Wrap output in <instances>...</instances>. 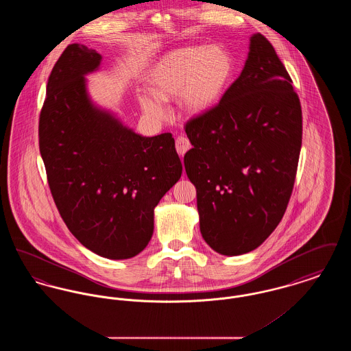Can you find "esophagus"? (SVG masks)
<instances>
[{
  "label": "esophagus",
  "mask_w": 351,
  "mask_h": 351,
  "mask_svg": "<svg viewBox=\"0 0 351 351\" xmlns=\"http://www.w3.org/2000/svg\"><path fill=\"white\" fill-rule=\"evenodd\" d=\"M175 147H176L178 154H179L180 156H183L184 154H185L186 151L189 150L192 146H191V142H189V139L182 135V136H178V138H176V142H175Z\"/></svg>",
  "instance_id": "esophagus-1"
}]
</instances>
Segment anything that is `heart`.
Instances as JSON below:
<instances>
[{"label": "heart", "mask_w": 351, "mask_h": 351, "mask_svg": "<svg viewBox=\"0 0 351 351\" xmlns=\"http://www.w3.org/2000/svg\"><path fill=\"white\" fill-rule=\"evenodd\" d=\"M233 72V59L221 46H188L171 51L151 73L154 95L141 96L142 109L151 117L162 119L166 116L163 101L182 96L188 113H202L221 99Z\"/></svg>", "instance_id": "b5f03b06"}]
</instances>
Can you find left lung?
Returning a JSON list of instances; mask_svg holds the SVG:
<instances>
[{
  "label": "left lung",
  "mask_w": 351,
  "mask_h": 351,
  "mask_svg": "<svg viewBox=\"0 0 351 351\" xmlns=\"http://www.w3.org/2000/svg\"><path fill=\"white\" fill-rule=\"evenodd\" d=\"M184 129L202 238L222 255L256 249L285 213L302 138L299 96L266 36H251L238 79Z\"/></svg>",
  "instance_id": "left-lung-1"
}]
</instances>
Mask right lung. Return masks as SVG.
Listing matches in <instances>:
<instances>
[{"label":"right lung","mask_w":351,"mask_h":351,"mask_svg":"<svg viewBox=\"0 0 351 351\" xmlns=\"http://www.w3.org/2000/svg\"><path fill=\"white\" fill-rule=\"evenodd\" d=\"M101 55L69 45L51 71L39 116V150L69 232L108 259H129L154 232V208L183 172L172 134L141 136L95 108L84 75Z\"/></svg>","instance_id":"obj_1"}]
</instances>
